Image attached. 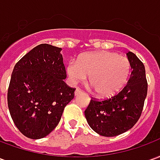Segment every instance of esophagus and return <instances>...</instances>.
Returning a JSON list of instances; mask_svg holds the SVG:
<instances>
[{"instance_id":"obj_1","label":"esophagus","mask_w":160,"mask_h":160,"mask_svg":"<svg viewBox=\"0 0 160 160\" xmlns=\"http://www.w3.org/2000/svg\"><path fill=\"white\" fill-rule=\"evenodd\" d=\"M81 92H82V91L80 90V88H76V90L74 92V95L76 96V95H79V94H80Z\"/></svg>"}]
</instances>
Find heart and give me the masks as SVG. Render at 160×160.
<instances>
[{"label":"heart","instance_id":"obj_1","mask_svg":"<svg viewBox=\"0 0 160 160\" xmlns=\"http://www.w3.org/2000/svg\"><path fill=\"white\" fill-rule=\"evenodd\" d=\"M131 63L126 56L108 51L87 53L75 62H70L67 73L73 82L82 81L89 76V83L98 96L112 97L127 83Z\"/></svg>","mask_w":160,"mask_h":160}]
</instances>
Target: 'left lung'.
Returning a JSON list of instances; mask_svg holds the SVG:
<instances>
[{"label":"left lung","instance_id":"obj_1","mask_svg":"<svg viewBox=\"0 0 160 160\" xmlns=\"http://www.w3.org/2000/svg\"><path fill=\"white\" fill-rule=\"evenodd\" d=\"M131 75L128 84L118 94L104 100L91 99L85 111L89 126L102 136H117L129 130L137 122L148 94L144 64L128 51Z\"/></svg>","mask_w":160,"mask_h":160}]
</instances>
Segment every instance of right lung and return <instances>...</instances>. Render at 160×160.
<instances>
[{"label": "right lung", "instance_id": "right-lung-1", "mask_svg": "<svg viewBox=\"0 0 160 160\" xmlns=\"http://www.w3.org/2000/svg\"><path fill=\"white\" fill-rule=\"evenodd\" d=\"M62 48L42 43L23 56L12 70L8 104L15 126L30 139L47 136L59 123L74 88L64 80Z\"/></svg>", "mask_w": 160, "mask_h": 160}]
</instances>
